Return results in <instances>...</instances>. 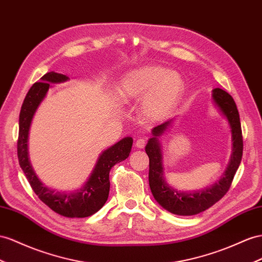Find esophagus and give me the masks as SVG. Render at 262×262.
Returning <instances> with one entry per match:
<instances>
[{
	"label": "esophagus",
	"instance_id": "esophagus-1",
	"mask_svg": "<svg viewBox=\"0 0 262 262\" xmlns=\"http://www.w3.org/2000/svg\"><path fill=\"white\" fill-rule=\"evenodd\" d=\"M145 145H146V139L143 137L138 138L135 143V147H137V148H144Z\"/></svg>",
	"mask_w": 262,
	"mask_h": 262
}]
</instances>
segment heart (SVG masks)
I'll list each match as a JSON object with an SVG mask.
<instances>
[{"label":"heart","instance_id":"obj_1","mask_svg":"<svg viewBox=\"0 0 262 262\" xmlns=\"http://www.w3.org/2000/svg\"><path fill=\"white\" fill-rule=\"evenodd\" d=\"M184 83L176 72L148 64L127 72L117 85L119 100L128 103L142 99V113L147 120L165 117L180 98Z\"/></svg>","mask_w":262,"mask_h":262}]
</instances>
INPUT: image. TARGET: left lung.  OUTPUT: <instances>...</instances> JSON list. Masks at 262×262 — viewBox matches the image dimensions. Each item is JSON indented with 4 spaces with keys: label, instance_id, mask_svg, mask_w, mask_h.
Returning a JSON list of instances; mask_svg holds the SVG:
<instances>
[{
    "label": "left lung",
    "instance_id": "1",
    "mask_svg": "<svg viewBox=\"0 0 262 262\" xmlns=\"http://www.w3.org/2000/svg\"><path fill=\"white\" fill-rule=\"evenodd\" d=\"M212 100L218 107L219 112L228 120L231 132L232 152L230 162L217 183L208 188L196 191H180L167 184L164 176L163 154L159 137L169 128L172 119L167 120L164 124L152 128V137L149 138L145 150L149 157V187L154 198L164 209L179 216H192L203 212L210 208L223 198L229 190L232 179L234 177L243 157V133L239 113L233 98L227 92L221 89L212 91Z\"/></svg>",
    "mask_w": 262,
    "mask_h": 262
}]
</instances>
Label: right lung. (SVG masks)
<instances>
[{
	"mask_svg": "<svg viewBox=\"0 0 262 262\" xmlns=\"http://www.w3.org/2000/svg\"><path fill=\"white\" fill-rule=\"evenodd\" d=\"M69 79L63 74L46 73L41 77V82L33 84L26 94L19 113L17 157L32 189L46 206L64 217L85 218L97 212L105 205L110 193V171L114 165L123 162L129 156L133 138L125 137L100 154L90 178L80 189L65 192L46 187L36 176L30 162L29 132L37 107L46 96L51 84L63 83Z\"/></svg>",
	"mask_w": 262,
	"mask_h": 262,
	"instance_id": "add662e5",
	"label": "right lung"
}]
</instances>
